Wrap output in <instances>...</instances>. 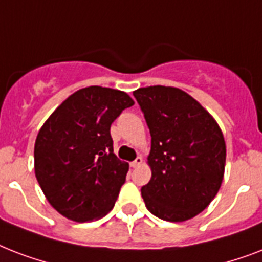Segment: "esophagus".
I'll return each mask as SVG.
<instances>
[{"label": "esophagus", "instance_id": "1", "mask_svg": "<svg viewBox=\"0 0 262 262\" xmlns=\"http://www.w3.org/2000/svg\"><path fill=\"white\" fill-rule=\"evenodd\" d=\"M143 163V158H141V156H137V158H136L135 160H133V162H132L130 163V166L133 168H136V167H139L140 164Z\"/></svg>", "mask_w": 262, "mask_h": 262}]
</instances>
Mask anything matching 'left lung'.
<instances>
[{
    "label": "left lung",
    "mask_w": 262,
    "mask_h": 262,
    "mask_svg": "<svg viewBox=\"0 0 262 262\" xmlns=\"http://www.w3.org/2000/svg\"><path fill=\"white\" fill-rule=\"evenodd\" d=\"M151 133V181L141 187L145 207L167 222L203 212L220 189L226 143L212 115L185 91L139 88L133 92Z\"/></svg>",
    "instance_id": "left-lung-1"
}]
</instances>
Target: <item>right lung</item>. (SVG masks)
<instances>
[{"instance_id": "right-lung-1", "label": "right lung", "mask_w": 262, "mask_h": 262, "mask_svg": "<svg viewBox=\"0 0 262 262\" xmlns=\"http://www.w3.org/2000/svg\"><path fill=\"white\" fill-rule=\"evenodd\" d=\"M133 104L122 91L92 85L71 95L43 123L35 141V175L62 216L83 223L113 209L129 164L114 155L110 127Z\"/></svg>"}]
</instances>
